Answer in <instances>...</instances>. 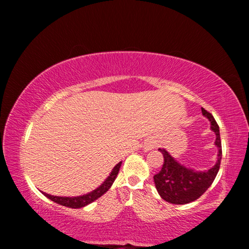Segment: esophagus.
<instances>
[{
  "label": "esophagus",
  "mask_w": 249,
  "mask_h": 249,
  "mask_svg": "<svg viewBox=\"0 0 249 249\" xmlns=\"http://www.w3.org/2000/svg\"><path fill=\"white\" fill-rule=\"evenodd\" d=\"M155 146V142H150L149 144H148V146H147V148H150V147H154Z\"/></svg>",
  "instance_id": "obj_1"
}]
</instances>
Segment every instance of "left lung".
<instances>
[{
    "mask_svg": "<svg viewBox=\"0 0 249 249\" xmlns=\"http://www.w3.org/2000/svg\"><path fill=\"white\" fill-rule=\"evenodd\" d=\"M202 114L210 121L211 129L216 135L215 145L218 148L217 161L211 169L196 171L181 165L166 149L159 148L163 155V165L161 170L154 176L156 189L167 202L172 204H187L196 201L208 190L213 183L220 169L222 159V144L220 128L213 115L202 107Z\"/></svg>",
    "mask_w": 249,
    "mask_h": 249,
    "instance_id": "left-lung-1",
    "label": "left lung"
}]
</instances>
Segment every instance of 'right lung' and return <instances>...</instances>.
<instances>
[{"instance_id":"obj_1","label":"right lung","mask_w":249,"mask_h":249,"mask_svg":"<svg viewBox=\"0 0 249 249\" xmlns=\"http://www.w3.org/2000/svg\"><path fill=\"white\" fill-rule=\"evenodd\" d=\"M122 165V161H120L117 165L113 168L111 174L105 179L104 182L100 185L99 188H96L95 190L91 191L90 193H87L84 196H52L48 195V193L43 192V195L45 196H47L48 199H50L56 203L67 206V208H71V209H80L83 208L88 204L92 203V202L95 201L96 199H99L100 196H102L105 192H107L109 188L112 187L113 182L116 179L117 175H119L120 168Z\"/></svg>"}]
</instances>
